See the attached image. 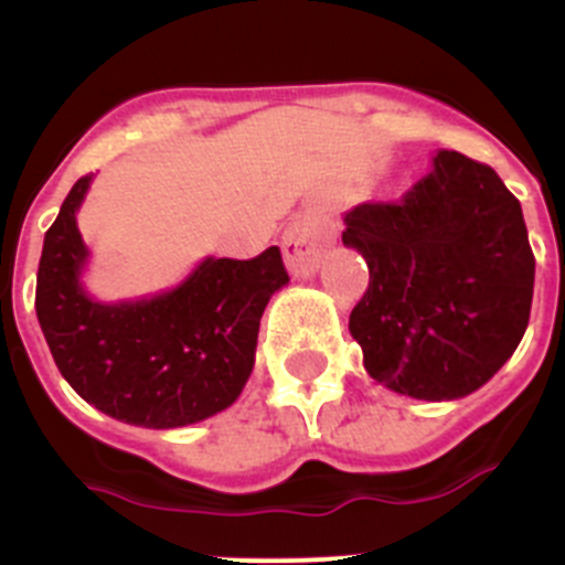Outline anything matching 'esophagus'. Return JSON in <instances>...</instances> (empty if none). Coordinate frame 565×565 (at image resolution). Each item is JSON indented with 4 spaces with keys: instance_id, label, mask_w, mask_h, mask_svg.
I'll use <instances>...</instances> for the list:
<instances>
[{
    "instance_id": "34e87169",
    "label": "esophagus",
    "mask_w": 565,
    "mask_h": 565,
    "mask_svg": "<svg viewBox=\"0 0 565 565\" xmlns=\"http://www.w3.org/2000/svg\"><path fill=\"white\" fill-rule=\"evenodd\" d=\"M281 248L289 273L298 278H306L311 276L319 267V262H322L328 241H324L322 230H319L317 224H311V221H298V224H292L284 232Z\"/></svg>"
}]
</instances>
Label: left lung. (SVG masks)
<instances>
[{"label": "left lung", "mask_w": 565, "mask_h": 565, "mask_svg": "<svg viewBox=\"0 0 565 565\" xmlns=\"http://www.w3.org/2000/svg\"><path fill=\"white\" fill-rule=\"evenodd\" d=\"M344 246L369 287L350 315L366 372L426 402L481 388L522 341L535 256L520 199L492 167L440 150L402 202L350 210Z\"/></svg>", "instance_id": "8db88e82"}]
</instances>
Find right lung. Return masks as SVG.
I'll use <instances>...</instances> for the list:
<instances>
[{"label":"right lung","mask_w":565,"mask_h":565,"mask_svg":"<svg viewBox=\"0 0 565 565\" xmlns=\"http://www.w3.org/2000/svg\"><path fill=\"white\" fill-rule=\"evenodd\" d=\"M89 180L65 196L38 265L35 309L56 369L84 402L125 424L174 429L221 413L254 369L267 300L289 281L281 250L204 259L172 292L95 303L78 284L87 248L76 210Z\"/></svg>","instance_id":"add662e5"}]
</instances>
